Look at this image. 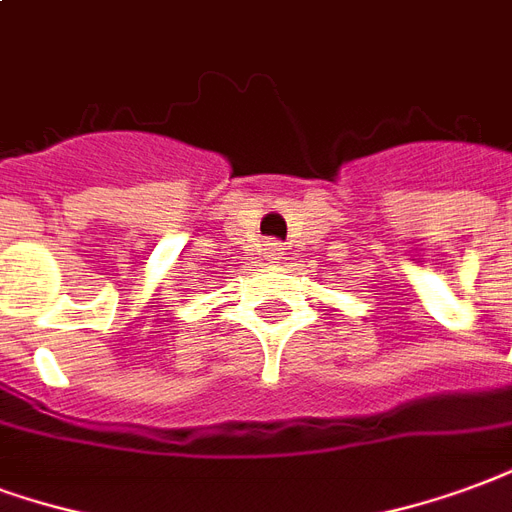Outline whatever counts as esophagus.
Here are the masks:
<instances>
[{"instance_id":"34e87169","label":"esophagus","mask_w":512,"mask_h":512,"mask_svg":"<svg viewBox=\"0 0 512 512\" xmlns=\"http://www.w3.org/2000/svg\"><path fill=\"white\" fill-rule=\"evenodd\" d=\"M264 253H267V259H270V261H281L283 259V245H281V242H267V245H264Z\"/></svg>"}]
</instances>
